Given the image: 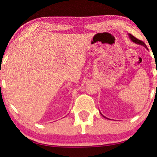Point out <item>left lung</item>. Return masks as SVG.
<instances>
[{
	"mask_svg": "<svg viewBox=\"0 0 157 157\" xmlns=\"http://www.w3.org/2000/svg\"><path fill=\"white\" fill-rule=\"evenodd\" d=\"M128 37H129V38H130V39H131V40H132L133 42H134V43H135V44H138V45H141V46H144V47H145V48H147V46H146V44H144V43L143 41H141V40H140L137 39V38H135L134 36H132V34H129V33H128ZM147 49H148V48H147ZM100 113H101V115L103 116V117H104V118H106V119H108V118H106V117H104V115H103V114H102V113H101V112H100Z\"/></svg>",
	"mask_w": 157,
	"mask_h": 157,
	"instance_id": "obj_1",
	"label": "left lung"
}]
</instances>
